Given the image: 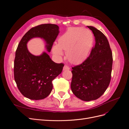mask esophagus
Segmentation results:
<instances>
[{
    "instance_id": "obj_1",
    "label": "esophagus",
    "mask_w": 129,
    "mask_h": 129,
    "mask_svg": "<svg viewBox=\"0 0 129 129\" xmlns=\"http://www.w3.org/2000/svg\"><path fill=\"white\" fill-rule=\"evenodd\" d=\"M69 69H70V68L68 67L67 66H66V65L64 66L63 69V71H68V70H69Z\"/></svg>"
}]
</instances>
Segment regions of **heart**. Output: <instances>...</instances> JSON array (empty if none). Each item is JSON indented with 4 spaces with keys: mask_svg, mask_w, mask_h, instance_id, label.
<instances>
[{
    "mask_svg": "<svg viewBox=\"0 0 129 129\" xmlns=\"http://www.w3.org/2000/svg\"><path fill=\"white\" fill-rule=\"evenodd\" d=\"M92 33L79 27H70L58 38L57 44L53 46L52 52L56 55L66 51V57L72 63L78 64L86 59L93 44Z\"/></svg>",
    "mask_w": 129,
    "mask_h": 129,
    "instance_id": "b5f03b06",
    "label": "heart"
}]
</instances>
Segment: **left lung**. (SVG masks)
Wrapping results in <instances>:
<instances>
[{
	"label": "left lung",
	"mask_w": 129,
	"mask_h": 129,
	"mask_svg": "<svg viewBox=\"0 0 129 129\" xmlns=\"http://www.w3.org/2000/svg\"><path fill=\"white\" fill-rule=\"evenodd\" d=\"M94 35L95 45L82 63L72 68L71 89L84 101L95 100L102 96L110 83L112 54L108 40L95 27L88 26Z\"/></svg>",
	"instance_id": "left-lung-1"
}]
</instances>
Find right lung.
Returning a JSON list of instances; mask_svg holds the SVG:
<instances>
[{
	"instance_id": "1",
	"label": "right lung",
	"mask_w": 129,
	"mask_h": 129,
	"mask_svg": "<svg viewBox=\"0 0 129 129\" xmlns=\"http://www.w3.org/2000/svg\"><path fill=\"white\" fill-rule=\"evenodd\" d=\"M59 32L56 25H40L29 29L19 42L15 52L14 76L19 90L26 98L39 100L47 97L53 89V80L61 73L64 66L55 63L45 52L38 56L33 55L27 48V43L33 38L42 39L47 51L50 52Z\"/></svg>"
}]
</instances>
